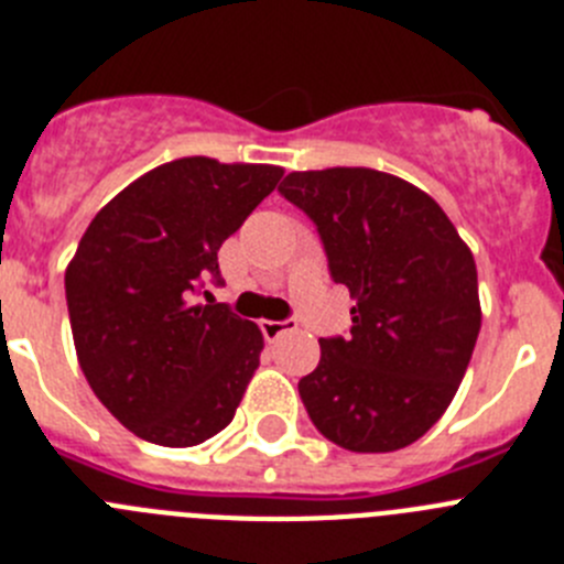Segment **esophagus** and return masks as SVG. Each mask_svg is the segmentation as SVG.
<instances>
[{"mask_svg":"<svg viewBox=\"0 0 564 564\" xmlns=\"http://www.w3.org/2000/svg\"><path fill=\"white\" fill-rule=\"evenodd\" d=\"M259 330H262V336H265L268 341H276L282 333L293 330V322H271V318H262V322H259Z\"/></svg>","mask_w":564,"mask_h":564,"instance_id":"1","label":"esophagus"}]
</instances>
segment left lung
<instances>
[{
  "label": "left lung",
  "instance_id": "left-lung-1",
  "mask_svg": "<svg viewBox=\"0 0 564 564\" xmlns=\"http://www.w3.org/2000/svg\"><path fill=\"white\" fill-rule=\"evenodd\" d=\"M279 192L316 223L330 276L356 299L350 336L318 338V367L299 381L307 415L341 449H403L441 421L471 361L475 257L430 194L395 174L291 172Z\"/></svg>",
  "mask_w": 564,
  "mask_h": 564
}]
</instances>
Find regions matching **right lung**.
Wrapping results in <instances>:
<instances>
[{"label":"right lung","instance_id":"right-lung-1","mask_svg":"<svg viewBox=\"0 0 564 564\" xmlns=\"http://www.w3.org/2000/svg\"><path fill=\"white\" fill-rule=\"evenodd\" d=\"M271 163L181 158L93 217L64 273L76 356L98 401L138 437L197 446L231 423L265 347L226 305H194L217 251L276 188Z\"/></svg>","mask_w":564,"mask_h":564}]
</instances>
